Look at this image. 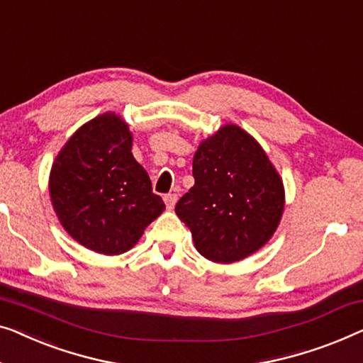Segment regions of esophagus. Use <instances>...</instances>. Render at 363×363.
<instances>
[{
	"label": "esophagus",
	"instance_id": "34e87169",
	"mask_svg": "<svg viewBox=\"0 0 363 363\" xmlns=\"http://www.w3.org/2000/svg\"><path fill=\"white\" fill-rule=\"evenodd\" d=\"M177 199H178V196H177L175 193H169V194H165V196H164V201H165V206H167V209H173V208H175Z\"/></svg>",
	"mask_w": 363,
	"mask_h": 363
}]
</instances>
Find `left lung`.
Here are the masks:
<instances>
[{"label": "left lung", "mask_w": 363, "mask_h": 363, "mask_svg": "<svg viewBox=\"0 0 363 363\" xmlns=\"http://www.w3.org/2000/svg\"><path fill=\"white\" fill-rule=\"evenodd\" d=\"M194 185L175 213L208 260L233 264L269 242L285 208V188L260 144L225 124L199 144L193 157Z\"/></svg>", "instance_id": "1"}]
</instances>
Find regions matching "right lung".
Returning <instances> with one entry per match:
<instances>
[{"label":"right lung","instance_id":"right-lung-1","mask_svg":"<svg viewBox=\"0 0 363 363\" xmlns=\"http://www.w3.org/2000/svg\"><path fill=\"white\" fill-rule=\"evenodd\" d=\"M133 134L114 113L83 124L52 164L54 211L77 242L104 255L133 249L165 204L134 159Z\"/></svg>","mask_w":363,"mask_h":363}]
</instances>
